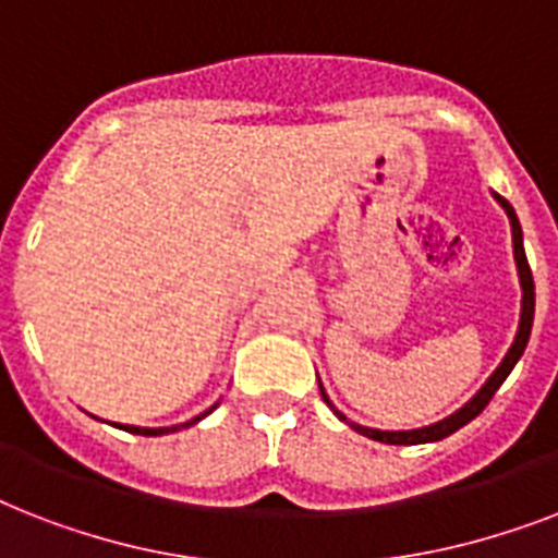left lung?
Returning <instances> with one entry per match:
<instances>
[{"label":"left lung","instance_id":"8db88e82","mask_svg":"<svg viewBox=\"0 0 558 558\" xmlns=\"http://www.w3.org/2000/svg\"><path fill=\"white\" fill-rule=\"evenodd\" d=\"M498 202L504 205V210L510 214V226H512V252H515V263H519V275H521V289H524V298H521V324H519V336L512 341L510 353L504 356V362L498 365V371L489 376L484 388L477 390L475 397L469 399L466 405L460 408L458 414L446 416L442 423H434L428 428H416V432H376V428H362V425L350 423L356 428L359 434H365L371 440H379V442H390V446H416V442H432V440H442V437H449L454 434L458 428H463L466 423H472L486 405H489V399L495 397V390L501 388V381L510 376V371L515 367V362L521 359L524 348H527V339H530V330H533V313H536V287H533V271H530V263H527V254H524V243H521V226H519V217H515V210L512 205L504 196H498ZM327 399V397H324ZM339 414V411H336ZM341 416V414H339ZM344 420V416H341Z\"/></svg>","mask_w":558,"mask_h":558}]
</instances>
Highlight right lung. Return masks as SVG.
Instances as JSON below:
<instances>
[{"label":"right lung","instance_id":"obj_1","mask_svg":"<svg viewBox=\"0 0 558 558\" xmlns=\"http://www.w3.org/2000/svg\"><path fill=\"white\" fill-rule=\"evenodd\" d=\"M210 411H214V408H210ZM205 414H208V411H205ZM202 414V416H205ZM202 416H196V420H191V423H185V425H193V423H199ZM179 425H173V428H138V425H124V432H133V434H144V437H159V434H170V432H177Z\"/></svg>","mask_w":558,"mask_h":558}]
</instances>
